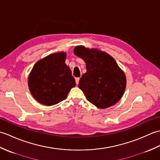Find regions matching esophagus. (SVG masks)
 Here are the masks:
<instances>
[{"instance_id":"esophagus-1","label":"esophagus","mask_w":160,"mask_h":160,"mask_svg":"<svg viewBox=\"0 0 160 160\" xmlns=\"http://www.w3.org/2000/svg\"><path fill=\"white\" fill-rule=\"evenodd\" d=\"M76 84H78V83H79V81H80V78H76Z\"/></svg>"}]
</instances>
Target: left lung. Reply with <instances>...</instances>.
Segmentation results:
<instances>
[{"label": "left lung", "mask_w": 160, "mask_h": 160, "mask_svg": "<svg viewBox=\"0 0 160 160\" xmlns=\"http://www.w3.org/2000/svg\"><path fill=\"white\" fill-rule=\"evenodd\" d=\"M75 55L86 63L87 72L81 77L79 84L88 101L100 108L117 103L123 96L126 77L111 56L97 49L78 46Z\"/></svg>", "instance_id": "8db88e82"}]
</instances>
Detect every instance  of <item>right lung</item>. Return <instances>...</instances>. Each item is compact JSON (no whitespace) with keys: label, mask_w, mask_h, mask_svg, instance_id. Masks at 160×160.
I'll return each instance as SVG.
<instances>
[{"label":"right lung","mask_w":160,"mask_h":160,"mask_svg":"<svg viewBox=\"0 0 160 160\" xmlns=\"http://www.w3.org/2000/svg\"><path fill=\"white\" fill-rule=\"evenodd\" d=\"M65 59V53H53L33 66L28 84L32 96L40 103L47 106L59 103L66 99L70 89L76 85Z\"/></svg>","instance_id":"1"}]
</instances>
